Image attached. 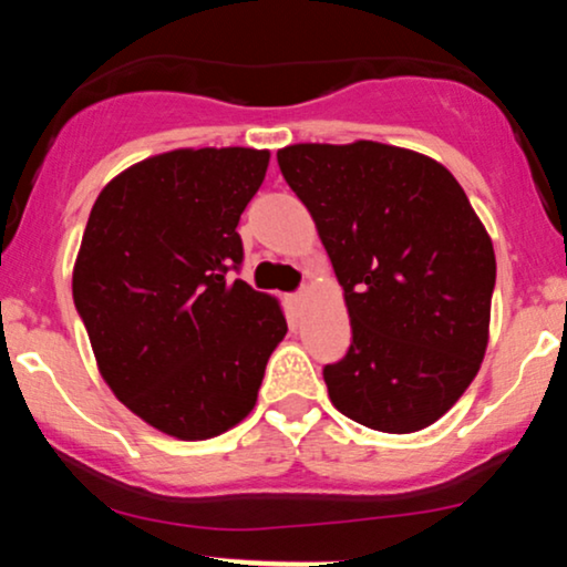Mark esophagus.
<instances>
[{
    "label": "esophagus",
    "instance_id": "esophagus-1",
    "mask_svg": "<svg viewBox=\"0 0 567 567\" xmlns=\"http://www.w3.org/2000/svg\"><path fill=\"white\" fill-rule=\"evenodd\" d=\"M303 298H306V290L292 292V296H290V303H292V306H301V303H303Z\"/></svg>",
    "mask_w": 567,
    "mask_h": 567
}]
</instances>
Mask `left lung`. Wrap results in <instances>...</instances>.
I'll list each match as a JSON object with an SVG mask.
<instances>
[{"label": "left lung", "instance_id": "1", "mask_svg": "<svg viewBox=\"0 0 567 567\" xmlns=\"http://www.w3.org/2000/svg\"><path fill=\"white\" fill-rule=\"evenodd\" d=\"M279 171L347 298L351 347L322 375L357 424L419 432L466 392L487 347L496 256L440 162L375 141L296 143Z\"/></svg>", "mask_w": 567, "mask_h": 567}]
</instances>
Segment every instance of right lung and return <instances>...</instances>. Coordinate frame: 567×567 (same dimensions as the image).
<instances>
[{"label": "right lung", "mask_w": 567, "mask_h": 567, "mask_svg": "<svg viewBox=\"0 0 567 567\" xmlns=\"http://www.w3.org/2000/svg\"><path fill=\"white\" fill-rule=\"evenodd\" d=\"M266 167L256 148H178L116 175L90 210L71 288L97 370L178 440L239 424L288 333L277 298L231 275Z\"/></svg>", "instance_id": "obj_1"}]
</instances>
